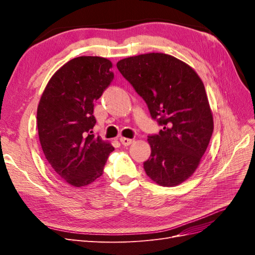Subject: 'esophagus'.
<instances>
[{"label": "esophagus", "mask_w": 255, "mask_h": 255, "mask_svg": "<svg viewBox=\"0 0 255 255\" xmlns=\"http://www.w3.org/2000/svg\"><path fill=\"white\" fill-rule=\"evenodd\" d=\"M133 139H129V138H126V137H121L120 138V142H121V144H123L125 146H127V145H129L130 143H133Z\"/></svg>", "instance_id": "esophagus-1"}]
</instances>
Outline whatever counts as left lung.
<instances>
[{"instance_id":"obj_1","label":"left lung","mask_w":255,"mask_h":255,"mask_svg":"<svg viewBox=\"0 0 255 255\" xmlns=\"http://www.w3.org/2000/svg\"><path fill=\"white\" fill-rule=\"evenodd\" d=\"M118 70L163 127L148 136L151 155L143 169L161 186H176L196 171L214 129L204 85L188 65L149 53L121 59Z\"/></svg>"}]
</instances>
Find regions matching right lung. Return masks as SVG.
<instances>
[{
  "instance_id": "obj_1",
  "label": "right lung",
  "mask_w": 255,
  "mask_h": 255,
  "mask_svg": "<svg viewBox=\"0 0 255 255\" xmlns=\"http://www.w3.org/2000/svg\"><path fill=\"white\" fill-rule=\"evenodd\" d=\"M112 63L81 56L61 67L49 81L37 110L38 135L53 171L74 187L103 174L110 143L92 134L94 106L114 80Z\"/></svg>"
}]
</instances>
